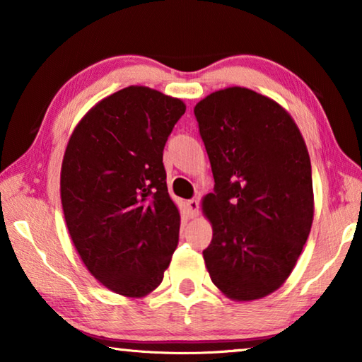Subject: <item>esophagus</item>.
<instances>
[{"label":"esophagus","instance_id":"1","mask_svg":"<svg viewBox=\"0 0 362 362\" xmlns=\"http://www.w3.org/2000/svg\"><path fill=\"white\" fill-rule=\"evenodd\" d=\"M187 206H188L189 212H192V217H196V216H198V214H199V198H192V199H188Z\"/></svg>","mask_w":362,"mask_h":362}]
</instances>
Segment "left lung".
Masks as SVG:
<instances>
[{"instance_id": "obj_1", "label": "left lung", "mask_w": 362, "mask_h": 362, "mask_svg": "<svg viewBox=\"0 0 362 362\" xmlns=\"http://www.w3.org/2000/svg\"><path fill=\"white\" fill-rule=\"evenodd\" d=\"M194 116L216 182L203 201L212 223L207 272L233 300L262 298L289 278L308 240V150L291 115L246 88L212 93Z\"/></svg>"}]
</instances>
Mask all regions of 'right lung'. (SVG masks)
Masks as SVG:
<instances>
[{"label": "right lung", "instance_id": "obj_1", "mask_svg": "<svg viewBox=\"0 0 362 362\" xmlns=\"http://www.w3.org/2000/svg\"><path fill=\"white\" fill-rule=\"evenodd\" d=\"M185 103L129 86L86 113L66 145L60 198L86 268L119 296L161 284L179 243L163 150Z\"/></svg>", "mask_w": 362, "mask_h": 362}]
</instances>
